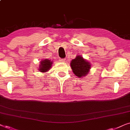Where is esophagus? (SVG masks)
<instances>
[{
	"label": "esophagus",
	"mask_w": 130,
	"mask_h": 130,
	"mask_svg": "<svg viewBox=\"0 0 130 130\" xmlns=\"http://www.w3.org/2000/svg\"><path fill=\"white\" fill-rule=\"evenodd\" d=\"M65 61H66L65 58H60L59 59V61L61 62V63H63V62H64Z\"/></svg>",
	"instance_id": "esophagus-1"
}]
</instances>
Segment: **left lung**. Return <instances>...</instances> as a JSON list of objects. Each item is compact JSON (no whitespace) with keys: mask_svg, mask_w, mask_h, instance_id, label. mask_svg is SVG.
<instances>
[{"mask_svg":"<svg viewBox=\"0 0 130 130\" xmlns=\"http://www.w3.org/2000/svg\"><path fill=\"white\" fill-rule=\"evenodd\" d=\"M70 66L74 75L79 78L86 76L91 69L90 62L83 58L82 56H77L73 59L70 62Z\"/></svg>","mask_w":130,"mask_h":130,"instance_id":"left-lung-1","label":"left lung"}]
</instances>
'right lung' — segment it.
<instances>
[{
	"label": "right lung",
	"mask_w": 130,
	"mask_h": 130,
	"mask_svg": "<svg viewBox=\"0 0 130 130\" xmlns=\"http://www.w3.org/2000/svg\"><path fill=\"white\" fill-rule=\"evenodd\" d=\"M53 61H51L49 59H45L42 60V61H40V64L39 65L38 70L40 72L42 73H46L51 69L52 66Z\"/></svg>",
	"instance_id": "add662e5"
}]
</instances>
